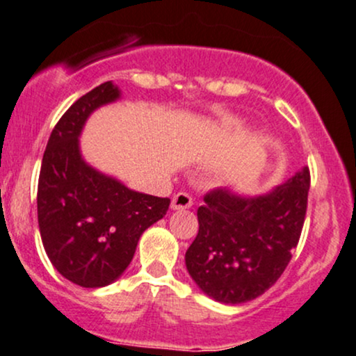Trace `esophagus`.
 <instances>
[{
	"instance_id": "34e87169",
	"label": "esophagus",
	"mask_w": 356,
	"mask_h": 356,
	"mask_svg": "<svg viewBox=\"0 0 356 356\" xmlns=\"http://www.w3.org/2000/svg\"><path fill=\"white\" fill-rule=\"evenodd\" d=\"M191 204H193V198L188 193H183V191H179V193L175 195L173 200H171V208H173V210H186Z\"/></svg>"
}]
</instances>
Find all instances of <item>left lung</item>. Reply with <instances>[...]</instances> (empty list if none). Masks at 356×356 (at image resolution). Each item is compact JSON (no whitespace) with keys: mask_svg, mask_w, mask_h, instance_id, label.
Wrapping results in <instances>:
<instances>
[{"mask_svg":"<svg viewBox=\"0 0 356 356\" xmlns=\"http://www.w3.org/2000/svg\"><path fill=\"white\" fill-rule=\"evenodd\" d=\"M310 190V170L266 195L238 196L228 188L204 195L198 235L185 254L203 293L227 305L246 303L273 286L298 245Z\"/></svg>","mask_w":356,"mask_h":356,"instance_id":"obj_1","label":"left lung"}]
</instances>
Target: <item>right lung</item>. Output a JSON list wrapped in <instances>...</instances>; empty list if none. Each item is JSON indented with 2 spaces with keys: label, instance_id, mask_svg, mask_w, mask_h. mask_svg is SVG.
<instances>
[{
  "label": "right lung",
  "instance_id": "add662e5",
  "mask_svg": "<svg viewBox=\"0 0 356 356\" xmlns=\"http://www.w3.org/2000/svg\"><path fill=\"white\" fill-rule=\"evenodd\" d=\"M118 98V86L106 81L71 104L51 131L38 179L44 252L63 277L83 288L115 282L145 229L170 207V198L129 190L81 158L78 138L88 116Z\"/></svg>",
  "mask_w": 356,
  "mask_h": 356
}]
</instances>
